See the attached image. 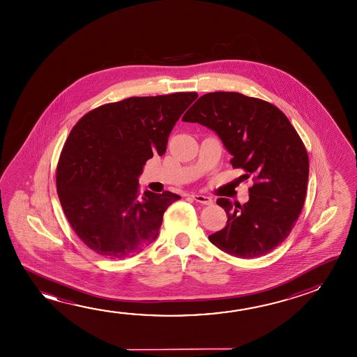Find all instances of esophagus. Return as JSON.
<instances>
[{"label":"esophagus","instance_id":"1","mask_svg":"<svg viewBox=\"0 0 357 357\" xmlns=\"http://www.w3.org/2000/svg\"><path fill=\"white\" fill-rule=\"evenodd\" d=\"M192 198L203 205H211L213 204V199L211 197H206V195H202V194H192Z\"/></svg>","mask_w":357,"mask_h":357}]
</instances>
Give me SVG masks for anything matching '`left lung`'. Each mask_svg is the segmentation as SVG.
<instances>
[{
    "instance_id": "1",
    "label": "left lung",
    "mask_w": 357,
    "mask_h": 357,
    "mask_svg": "<svg viewBox=\"0 0 357 357\" xmlns=\"http://www.w3.org/2000/svg\"><path fill=\"white\" fill-rule=\"evenodd\" d=\"M183 122L215 132L246 179L254 176L245 204L219 198L228 215L225 228L209 235L222 252L261 257L290 234L304 205L309 157L304 143L282 112L271 103L236 92H213L194 103Z\"/></svg>"
}]
</instances>
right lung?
Returning <instances> with one entry per match:
<instances>
[{
  "label": "right lung",
  "instance_id": "add662e5",
  "mask_svg": "<svg viewBox=\"0 0 357 357\" xmlns=\"http://www.w3.org/2000/svg\"><path fill=\"white\" fill-rule=\"evenodd\" d=\"M195 92L130 97L100 105L70 130L56 183L62 209L79 239L109 259L139 254L157 239L164 211L181 197L146 190L148 159L163 155L172 129Z\"/></svg>",
  "mask_w": 357,
  "mask_h": 357
}]
</instances>
